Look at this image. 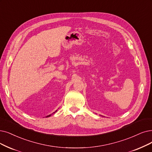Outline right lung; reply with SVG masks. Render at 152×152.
<instances>
[{
	"instance_id": "1",
	"label": "right lung",
	"mask_w": 152,
	"mask_h": 152,
	"mask_svg": "<svg viewBox=\"0 0 152 152\" xmlns=\"http://www.w3.org/2000/svg\"><path fill=\"white\" fill-rule=\"evenodd\" d=\"M56 112H57V110H56ZM56 112H53V113H56ZM53 113H52V114H53ZM51 115H52V114H50V115H48V116H47L46 117H50V116H51Z\"/></svg>"
}]
</instances>
